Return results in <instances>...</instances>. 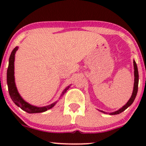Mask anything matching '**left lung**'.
Segmentation results:
<instances>
[{
    "mask_svg": "<svg viewBox=\"0 0 146 146\" xmlns=\"http://www.w3.org/2000/svg\"><path fill=\"white\" fill-rule=\"evenodd\" d=\"M133 66H134V76H135V80H134V87H133V91H132V95L130 97V98L129 99V100L125 104L122 106L121 108H119V110H116V111L113 112V113H109V115H118V114L122 113L123 111L126 109L127 108H128L130 105L133 103L134 100H135V98H136L137 94V91H138V84H139V73H138V68H137V66L136 62L135 60H133ZM102 113L107 114V113L103 111V110H100Z\"/></svg>",
    "mask_w": 146,
    "mask_h": 146,
    "instance_id": "1",
    "label": "left lung"
}]
</instances>
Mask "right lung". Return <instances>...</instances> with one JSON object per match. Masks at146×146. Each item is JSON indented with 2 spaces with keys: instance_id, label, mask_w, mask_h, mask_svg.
<instances>
[{
  "instance_id": "right-lung-1",
  "label": "right lung",
  "mask_w": 146,
  "mask_h": 146,
  "mask_svg": "<svg viewBox=\"0 0 146 146\" xmlns=\"http://www.w3.org/2000/svg\"><path fill=\"white\" fill-rule=\"evenodd\" d=\"M18 49V46L15 47L13 51H11V55H10L9 59V66H8L7 72V82L8 90H9V93L10 97H11L12 101L14 102L15 104L18 106V107L23 110L24 111L27 112L29 113H43V112L46 111L48 109H51L53 108L55 105L56 104L57 101L53 102L51 104L46 106L42 107H38L30 104L25 101L21 95L18 93L17 88H16V83H15V78H14V61H15V54L16 52ZM71 84L64 89L62 93L60 98L64 95V93L67 91V90L70 88Z\"/></svg>"
}]
</instances>
